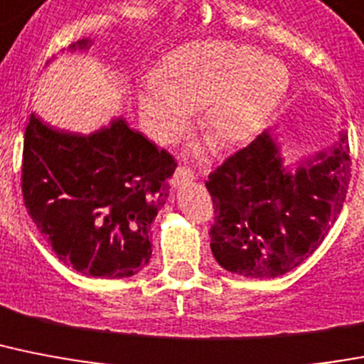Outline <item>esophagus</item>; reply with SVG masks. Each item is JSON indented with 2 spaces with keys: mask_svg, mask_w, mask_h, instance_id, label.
<instances>
[{
  "mask_svg": "<svg viewBox=\"0 0 364 364\" xmlns=\"http://www.w3.org/2000/svg\"><path fill=\"white\" fill-rule=\"evenodd\" d=\"M192 179H196V176L191 172V170H187V168H177L176 173H173L172 177V187L177 188L181 187V185H187V183H191Z\"/></svg>",
  "mask_w": 364,
  "mask_h": 364,
  "instance_id": "esophagus-1",
  "label": "esophagus"
}]
</instances>
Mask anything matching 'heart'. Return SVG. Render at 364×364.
<instances>
[{"mask_svg":"<svg viewBox=\"0 0 364 364\" xmlns=\"http://www.w3.org/2000/svg\"><path fill=\"white\" fill-rule=\"evenodd\" d=\"M288 69L279 59L235 43H200L170 58L164 80L149 78L138 95L147 131L161 144L187 131L202 110L203 132L217 146L252 140L288 90Z\"/></svg>","mask_w":364,"mask_h":364,"instance_id":"heart-1","label":"heart"}]
</instances>
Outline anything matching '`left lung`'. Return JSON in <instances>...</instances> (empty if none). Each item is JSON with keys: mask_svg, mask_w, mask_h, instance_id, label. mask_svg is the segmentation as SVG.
Returning <instances> with one entry per match:
<instances>
[{"mask_svg": "<svg viewBox=\"0 0 364 364\" xmlns=\"http://www.w3.org/2000/svg\"><path fill=\"white\" fill-rule=\"evenodd\" d=\"M351 177L348 136L286 164L269 131L232 155L205 183L213 198L211 252L220 267L274 279L301 265L333 228Z\"/></svg>", "mask_w": 364, "mask_h": 364, "instance_id": "1", "label": "left lung"}]
</instances>
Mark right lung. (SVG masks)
I'll list each match as a JSON object with an SVG mask.
<instances>
[{
    "mask_svg": "<svg viewBox=\"0 0 364 364\" xmlns=\"http://www.w3.org/2000/svg\"><path fill=\"white\" fill-rule=\"evenodd\" d=\"M90 38L69 50H87ZM176 161L114 117L90 134L59 131L31 114L22 161L23 203L65 265L125 279L151 259V224L164 208Z\"/></svg>",
    "mask_w": 364,
    "mask_h": 364,
    "instance_id": "right-lung-1",
    "label": "right lung"
}]
</instances>
